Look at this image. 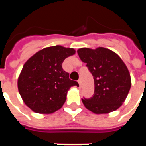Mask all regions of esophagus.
Instances as JSON below:
<instances>
[{
	"label": "esophagus",
	"mask_w": 146,
	"mask_h": 146,
	"mask_svg": "<svg viewBox=\"0 0 146 146\" xmlns=\"http://www.w3.org/2000/svg\"><path fill=\"white\" fill-rule=\"evenodd\" d=\"M78 84H79L80 87L81 86V80H78Z\"/></svg>",
	"instance_id": "obj_1"
}]
</instances>
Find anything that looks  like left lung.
Returning <instances> with one entry per match:
<instances>
[{"label": "left lung", "instance_id": "1", "mask_svg": "<svg viewBox=\"0 0 146 146\" xmlns=\"http://www.w3.org/2000/svg\"><path fill=\"white\" fill-rule=\"evenodd\" d=\"M80 60L92 73L95 92L92 98H82L85 107L96 114L116 110L123 102L131 86V76L122 59L110 49L80 48Z\"/></svg>", "mask_w": 146, "mask_h": 146}]
</instances>
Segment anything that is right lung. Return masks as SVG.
Returning <instances> with one entry per match:
<instances>
[{"label":"right lung","instance_id":"obj_1","mask_svg":"<svg viewBox=\"0 0 146 146\" xmlns=\"http://www.w3.org/2000/svg\"><path fill=\"white\" fill-rule=\"evenodd\" d=\"M75 54L73 48L56 45L42 49L27 61L18 79V88L27 106L37 113L59 110L68 90L78 83L62 69L65 58Z\"/></svg>","mask_w":146,"mask_h":146}]
</instances>
